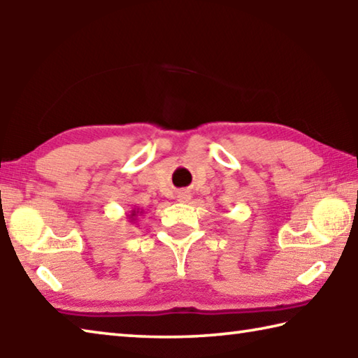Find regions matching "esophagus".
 <instances>
[{"instance_id":"1","label":"esophagus","mask_w":358,"mask_h":358,"mask_svg":"<svg viewBox=\"0 0 358 358\" xmlns=\"http://www.w3.org/2000/svg\"><path fill=\"white\" fill-rule=\"evenodd\" d=\"M190 199H192V193H189V192H180V193H179V201L189 203Z\"/></svg>"}]
</instances>
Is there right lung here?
Masks as SVG:
<instances>
[{"mask_svg":"<svg viewBox=\"0 0 358 358\" xmlns=\"http://www.w3.org/2000/svg\"><path fill=\"white\" fill-rule=\"evenodd\" d=\"M144 214V210L143 209H140V208H134L130 210V214L127 215V218H129V223H135L136 220H138V215H143Z\"/></svg>","mask_w":358,"mask_h":358,"instance_id":"obj_1","label":"right lung"}]
</instances>
